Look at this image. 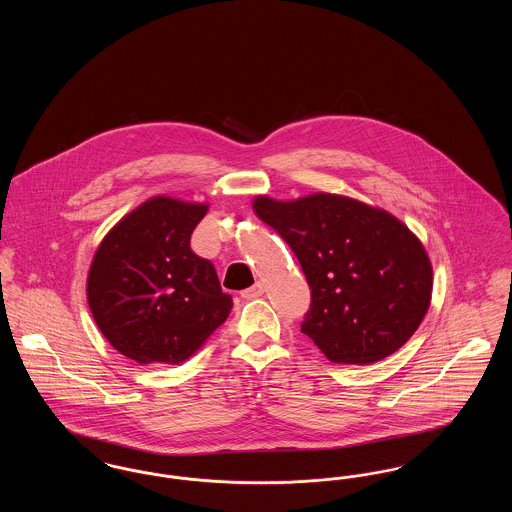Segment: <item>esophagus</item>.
Returning a JSON list of instances; mask_svg holds the SVG:
<instances>
[{
    "label": "esophagus",
    "instance_id": "1",
    "mask_svg": "<svg viewBox=\"0 0 512 512\" xmlns=\"http://www.w3.org/2000/svg\"><path fill=\"white\" fill-rule=\"evenodd\" d=\"M265 293V286L261 284V282H257L255 286H251V288H247L245 292H242V297L244 299H257V297H261Z\"/></svg>",
    "mask_w": 512,
    "mask_h": 512
}]
</instances>
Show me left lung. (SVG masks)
I'll list each match as a JSON object with an SVG mask.
<instances>
[{
  "instance_id": "1",
  "label": "left lung",
  "mask_w": 512,
  "mask_h": 512,
  "mask_svg": "<svg viewBox=\"0 0 512 512\" xmlns=\"http://www.w3.org/2000/svg\"><path fill=\"white\" fill-rule=\"evenodd\" d=\"M257 217L292 247L311 288L301 332L340 365L395 353L420 326L432 297V265L413 232L351 197H257Z\"/></svg>"
}]
</instances>
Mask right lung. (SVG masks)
I'll return each mask as SVG.
<instances>
[{
    "mask_svg": "<svg viewBox=\"0 0 512 512\" xmlns=\"http://www.w3.org/2000/svg\"><path fill=\"white\" fill-rule=\"evenodd\" d=\"M207 205L153 197L103 238L88 274V303L101 334L140 363L188 361L230 315L211 261L190 238Z\"/></svg>",
    "mask_w": 512,
    "mask_h": 512,
    "instance_id": "right-lung-1",
    "label": "right lung"
}]
</instances>
